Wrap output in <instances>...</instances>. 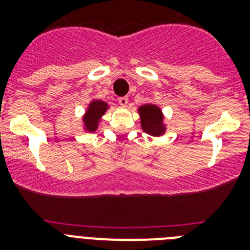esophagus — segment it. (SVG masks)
<instances>
[{"label":"esophagus","mask_w":250,"mask_h":250,"mask_svg":"<svg viewBox=\"0 0 250 250\" xmlns=\"http://www.w3.org/2000/svg\"><path fill=\"white\" fill-rule=\"evenodd\" d=\"M127 103H129V99H127L126 96H123V98H119V104H120L121 106H126Z\"/></svg>","instance_id":"1"}]
</instances>
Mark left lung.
Returning <instances> with one entry per match:
<instances>
[{
	"label": "left lung",
	"mask_w": 250,
	"mask_h": 250,
	"mask_svg": "<svg viewBox=\"0 0 250 250\" xmlns=\"http://www.w3.org/2000/svg\"><path fill=\"white\" fill-rule=\"evenodd\" d=\"M139 115L141 119V127L145 132L152 136H160L165 132V125L163 123V112L160 107L152 104H146L139 107Z\"/></svg>",
	"instance_id": "obj_1"
}]
</instances>
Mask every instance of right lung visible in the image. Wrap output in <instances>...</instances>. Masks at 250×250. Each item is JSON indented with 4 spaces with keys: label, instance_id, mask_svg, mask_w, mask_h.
I'll list each match as a JSON object with an SVG mask.
<instances>
[{
    "label": "right lung",
    "instance_id": "right-lung-1",
    "mask_svg": "<svg viewBox=\"0 0 250 250\" xmlns=\"http://www.w3.org/2000/svg\"><path fill=\"white\" fill-rule=\"evenodd\" d=\"M106 110H107V104L104 103V101L92 100L90 103L83 119V127H85L86 131L92 132L98 129L99 121H100L101 116L105 114Z\"/></svg>",
    "mask_w": 250,
    "mask_h": 250
}]
</instances>
